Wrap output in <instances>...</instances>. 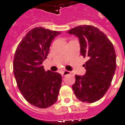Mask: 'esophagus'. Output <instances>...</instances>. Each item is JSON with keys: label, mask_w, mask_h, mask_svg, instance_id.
<instances>
[{"label": "esophagus", "mask_w": 125, "mask_h": 125, "mask_svg": "<svg viewBox=\"0 0 125 125\" xmlns=\"http://www.w3.org/2000/svg\"><path fill=\"white\" fill-rule=\"evenodd\" d=\"M70 73H71L70 72H69V71H67V70H65V71H63V72L62 73V75L63 76H65L67 75H70Z\"/></svg>", "instance_id": "obj_1"}]
</instances>
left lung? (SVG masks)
Segmentation results:
<instances>
[{"mask_svg":"<svg viewBox=\"0 0 125 125\" xmlns=\"http://www.w3.org/2000/svg\"><path fill=\"white\" fill-rule=\"evenodd\" d=\"M67 33L78 37L81 55L88 58L83 65L85 75H75L74 93L83 102H96L107 92L115 72L116 57L113 45L106 35L93 25L75 27Z\"/></svg>","mask_w":125,"mask_h":125,"instance_id":"1","label":"left lung"}]
</instances>
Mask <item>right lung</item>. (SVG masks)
I'll return each instance as SVG.
<instances>
[{
    "instance_id": "1",
    "label": "right lung",
    "mask_w": 125,
    "mask_h": 125,
    "mask_svg": "<svg viewBox=\"0 0 125 125\" xmlns=\"http://www.w3.org/2000/svg\"><path fill=\"white\" fill-rule=\"evenodd\" d=\"M61 33L35 27L22 39L14 55L13 74L18 88L30 104L45 108L57 101L62 75L45 71L42 65L49 54L51 42Z\"/></svg>"
}]
</instances>
